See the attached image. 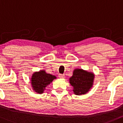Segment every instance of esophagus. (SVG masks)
<instances>
[{
  "instance_id": "34e87169",
  "label": "esophagus",
  "mask_w": 123,
  "mask_h": 123,
  "mask_svg": "<svg viewBox=\"0 0 123 123\" xmlns=\"http://www.w3.org/2000/svg\"><path fill=\"white\" fill-rule=\"evenodd\" d=\"M64 76H65V75H64V74H60L59 75V78H64Z\"/></svg>"
}]
</instances>
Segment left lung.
<instances>
[{
  "instance_id": "8db88e82",
  "label": "left lung",
  "mask_w": 123,
  "mask_h": 123,
  "mask_svg": "<svg viewBox=\"0 0 123 123\" xmlns=\"http://www.w3.org/2000/svg\"><path fill=\"white\" fill-rule=\"evenodd\" d=\"M95 75L92 73L80 68H76L73 71V75L69 81L73 87L74 94H85L92 87Z\"/></svg>"
}]
</instances>
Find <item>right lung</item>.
Masks as SVG:
<instances>
[{
    "label": "right lung",
    "instance_id": "1",
    "mask_svg": "<svg viewBox=\"0 0 123 123\" xmlns=\"http://www.w3.org/2000/svg\"><path fill=\"white\" fill-rule=\"evenodd\" d=\"M56 78V76L48 74L45 70H40L38 72H35L32 75L31 79L33 90L41 94L45 90L46 86Z\"/></svg>",
    "mask_w": 123,
    "mask_h": 123
}]
</instances>
